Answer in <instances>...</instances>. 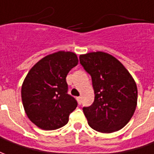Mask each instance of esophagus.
<instances>
[{
    "mask_svg": "<svg viewBox=\"0 0 154 154\" xmlns=\"http://www.w3.org/2000/svg\"><path fill=\"white\" fill-rule=\"evenodd\" d=\"M76 99H77V101H78V103L80 105V104H81V97H80V96H79V97H77Z\"/></svg>",
    "mask_w": 154,
    "mask_h": 154,
    "instance_id": "esophagus-1",
    "label": "esophagus"
}]
</instances>
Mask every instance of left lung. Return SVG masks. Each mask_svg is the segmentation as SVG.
I'll list each match as a JSON object with an SVG mask.
<instances>
[{
  "label": "left lung",
  "instance_id": "1",
  "mask_svg": "<svg viewBox=\"0 0 154 154\" xmlns=\"http://www.w3.org/2000/svg\"><path fill=\"white\" fill-rule=\"evenodd\" d=\"M79 61L92 79L95 100L84 114L92 129L111 133L123 128L135 112L137 87L122 63L104 52L79 56Z\"/></svg>",
  "mask_w": 154,
  "mask_h": 154
}]
</instances>
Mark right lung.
Segmentation results:
<instances>
[{
  "label": "right lung",
  "mask_w": 154,
  "mask_h": 154,
  "mask_svg": "<svg viewBox=\"0 0 154 154\" xmlns=\"http://www.w3.org/2000/svg\"><path fill=\"white\" fill-rule=\"evenodd\" d=\"M79 63L73 52L59 51L32 67L22 85V105L27 117L43 130H55L69 122L77 101L67 94L66 76Z\"/></svg>",
  "instance_id": "right-lung-1"
}]
</instances>
